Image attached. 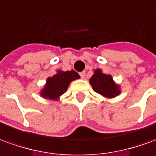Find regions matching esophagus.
I'll return each instance as SVG.
<instances>
[{"label": "esophagus", "instance_id": "1", "mask_svg": "<svg viewBox=\"0 0 156 156\" xmlns=\"http://www.w3.org/2000/svg\"><path fill=\"white\" fill-rule=\"evenodd\" d=\"M80 76L82 79H85V76H86V71H82V72H80Z\"/></svg>", "mask_w": 156, "mask_h": 156}]
</instances>
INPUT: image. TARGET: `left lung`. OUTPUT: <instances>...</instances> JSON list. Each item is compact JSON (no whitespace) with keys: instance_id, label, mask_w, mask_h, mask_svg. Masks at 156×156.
<instances>
[{"instance_id":"obj_1","label":"left lung","mask_w":156,"mask_h":156,"mask_svg":"<svg viewBox=\"0 0 156 156\" xmlns=\"http://www.w3.org/2000/svg\"><path fill=\"white\" fill-rule=\"evenodd\" d=\"M89 81L94 91L106 98H113L121 93L120 87L115 83L112 76L102 73L101 69L94 70Z\"/></svg>"}]
</instances>
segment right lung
Wrapping results in <instances>:
<instances>
[{"label":"right lung","instance_id":"obj_1","mask_svg":"<svg viewBox=\"0 0 156 156\" xmlns=\"http://www.w3.org/2000/svg\"><path fill=\"white\" fill-rule=\"evenodd\" d=\"M80 78L79 74L75 70H57L55 76L47 78L46 84L40 91V96L45 99L58 100L67 90L69 83Z\"/></svg>","mask_w":156,"mask_h":156}]
</instances>
